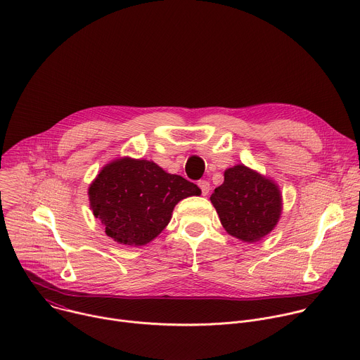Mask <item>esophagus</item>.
Segmentation results:
<instances>
[{
    "mask_svg": "<svg viewBox=\"0 0 360 360\" xmlns=\"http://www.w3.org/2000/svg\"><path fill=\"white\" fill-rule=\"evenodd\" d=\"M198 186H199V189H200V192H202V195H203V196H205V195H208V193H210L211 185H210V182H208V181H205V179H200V181L198 182Z\"/></svg>",
    "mask_w": 360,
    "mask_h": 360,
    "instance_id": "34e87169",
    "label": "esophagus"
}]
</instances>
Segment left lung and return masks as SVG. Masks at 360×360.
Here are the masks:
<instances>
[{"label":"left lung","instance_id":"8db88e82","mask_svg":"<svg viewBox=\"0 0 360 360\" xmlns=\"http://www.w3.org/2000/svg\"><path fill=\"white\" fill-rule=\"evenodd\" d=\"M211 202L228 233L245 242L268 235L281 217L278 186L243 165L225 171V181Z\"/></svg>","mask_w":360,"mask_h":360}]
</instances>
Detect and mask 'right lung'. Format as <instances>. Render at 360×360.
<instances>
[{"mask_svg":"<svg viewBox=\"0 0 360 360\" xmlns=\"http://www.w3.org/2000/svg\"><path fill=\"white\" fill-rule=\"evenodd\" d=\"M88 193L92 212L107 235L141 246L164 231L181 199L199 195L200 189L157 164L124 158L102 169Z\"/></svg>","mask_w":360,"mask_h":360,"instance_id":"1","label":"right lung"}]
</instances>
